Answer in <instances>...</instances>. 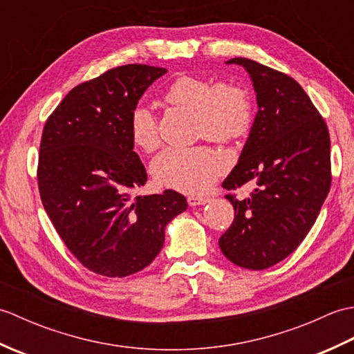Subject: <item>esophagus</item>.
Instances as JSON below:
<instances>
[{"mask_svg": "<svg viewBox=\"0 0 354 354\" xmlns=\"http://www.w3.org/2000/svg\"><path fill=\"white\" fill-rule=\"evenodd\" d=\"M187 202H189L190 207H196V205H204L208 202V198L204 196H189L187 198Z\"/></svg>", "mask_w": 354, "mask_h": 354, "instance_id": "1", "label": "esophagus"}]
</instances>
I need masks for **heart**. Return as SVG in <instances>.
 I'll return each mask as SVG.
<instances>
[{
  "mask_svg": "<svg viewBox=\"0 0 354 354\" xmlns=\"http://www.w3.org/2000/svg\"><path fill=\"white\" fill-rule=\"evenodd\" d=\"M162 102L193 112L196 135L209 141L225 145L237 141L252 126L251 94L237 82L184 74L165 88ZM129 129L133 145L142 152L152 153L160 147V135L149 109H133ZM225 169V158L208 146L167 149L152 162V175L158 184L185 193L204 192Z\"/></svg>",
  "mask_w": 354,
  "mask_h": 354,
  "instance_id": "obj_1",
  "label": "heart"
}]
</instances>
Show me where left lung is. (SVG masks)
I'll return each mask as SVG.
<instances>
[{"label": "left lung", "mask_w": 354, "mask_h": 354, "mask_svg": "<svg viewBox=\"0 0 354 354\" xmlns=\"http://www.w3.org/2000/svg\"><path fill=\"white\" fill-rule=\"evenodd\" d=\"M251 74L259 112L227 190L252 184L251 196L227 198L234 221L219 239L225 257L246 269H266L297 250L313 227L332 185L326 120L288 74L246 57L230 59Z\"/></svg>", "instance_id": "left-lung-1"}]
</instances>
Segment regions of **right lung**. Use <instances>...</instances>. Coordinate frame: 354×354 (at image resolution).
I'll use <instances>...</instances> for the list:
<instances>
[{"instance_id": "add662e5", "label": "right lung", "mask_w": 354, "mask_h": 354, "mask_svg": "<svg viewBox=\"0 0 354 354\" xmlns=\"http://www.w3.org/2000/svg\"><path fill=\"white\" fill-rule=\"evenodd\" d=\"M165 68L129 64L82 82L45 122L37 185L42 205L65 246L103 277H127L149 266L164 228L185 212L175 190L132 196L147 181L133 152L131 115Z\"/></svg>"}]
</instances>
